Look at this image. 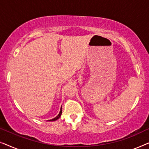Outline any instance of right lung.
<instances>
[{
    "label": "right lung",
    "instance_id": "obj_1",
    "mask_svg": "<svg viewBox=\"0 0 149 149\" xmlns=\"http://www.w3.org/2000/svg\"><path fill=\"white\" fill-rule=\"evenodd\" d=\"M62 107H61L60 111V113H59V114L58 115V116H57V117H56L55 118H54V119H51V120H49V121H56V120H58L59 118L61 117V115H62Z\"/></svg>",
    "mask_w": 149,
    "mask_h": 149
}]
</instances>
